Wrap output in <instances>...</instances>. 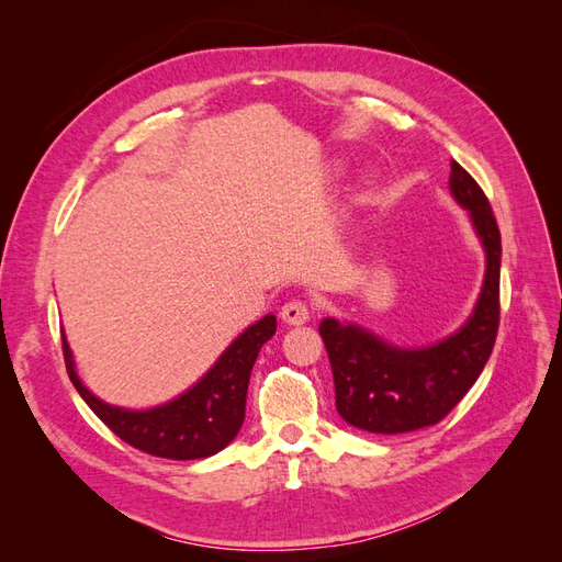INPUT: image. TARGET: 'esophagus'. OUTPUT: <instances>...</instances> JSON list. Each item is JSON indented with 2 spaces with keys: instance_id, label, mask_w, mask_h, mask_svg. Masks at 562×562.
Here are the masks:
<instances>
[{
  "instance_id": "obj_1",
  "label": "esophagus",
  "mask_w": 562,
  "mask_h": 562,
  "mask_svg": "<svg viewBox=\"0 0 562 562\" xmlns=\"http://www.w3.org/2000/svg\"><path fill=\"white\" fill-rule=\"evenodd\" d=\"M281 318L288 323V326H302V323H307L312 318L310 302H304V300L285 302L281 307Z\"/></svg>"
}]
</instances>
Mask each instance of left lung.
Listing matches in <instances>:
<instances>
[{
  "label": "left lung",
  "instance_id": "obj_1",
  "mask_svg": "<svg viewBox=\"0 0 562 562\" xmlns=\"http://www.w3.org/2000/svg\"><path fill=\"white\" fill-rule=\"evenodd\" d=\"M450 192L469 211L485 248V281L469 321L443 342L401 349L359 326L323 318L337 413L370 434H407L443 419L483 372L499 328L502 236L485 192L450 164Z\"/></svg>",
  "mask_w": 562,
  "mask_h": 562
}]
</instances>
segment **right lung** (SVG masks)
<instances>
[{
  "label": "right lung",
  "instance_id": "right-lung-1",
  "mask_svg": "<svg viewBox=\"0 0 562 562\" xmlns=\"http://www.w3.org/2000/svg\"><path fill=\"white\" fill-rule=\"evenodd\" d=\"M274 333L277 316L269 314L252 323L190 391L149 411H126L100 401L81 384L67 339H63V353L79 396L124 443L164 459H201L220 452L239 434L252 363Z\"/></svg>",
  "mask_w": 562,
  "mask_h": 562
}]
</instances>
